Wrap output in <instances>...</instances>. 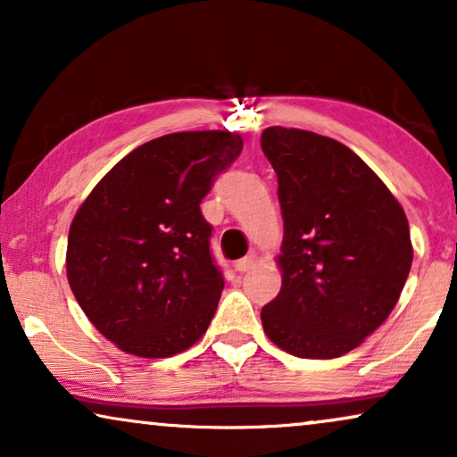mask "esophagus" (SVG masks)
Returning a JSON list of instances; mask_svg holds the SVG:
<instances>
[{
    "label": "esophagus",
    "mask_w": 457,
    "mask_h": 457,
    "mask_svg": "<svg viewBox=\"0 0 457 457\" xmlns=\"http://www.w3.org/2000/svg\"><path fill=\"white\" fill-rule=\"evenodd\" d=\"M252 266H253V255H245V258L235 262V270L237 272H247Z\"/></svg>",
    "instance_id": "obj_1"
}]
</instances>
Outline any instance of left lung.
Instances as JSON below:
<instances>
[{
	"label": "left lung",
	"mask_w": 457,
	"mask_h": 457,
	"mask_svg": "<svg viewBox=\"0 0 457 457\" xmlns=\"http://www.w3.org/2000/svg\"><path fill=\"white\" fill-rule=\"evenodd\" d=\"M262 152L278 179L283 287L264 333L297 358L352 352L395 308L411 268L410 224L383 180L343 143L270 127Z\"/></svg>",
	"instance_id": "left-lung-1"
}]
</instances>
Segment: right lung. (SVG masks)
I'll list each match as a JSON object with an SVG mask.
<instances>
[{"label": "right lung", "mask_w": 457, "mask_h": 457, "mask_svg": "<svg viewBox=\"0 0 457 457\" xmlns=\"http://www.w3.org/2000/svg\"><path fill=\"white\" fill-rule=\"evenodd\" d=\"M241 149V137L224 130L158 137L118 162L79 208L68 283L122 352L168 358L208 330L224 278L199 204Z\"/></svg>", "instance_id": "right-lung-1"}]
</instances>
